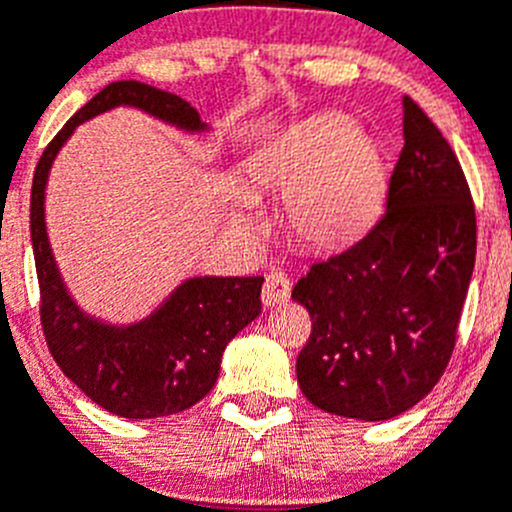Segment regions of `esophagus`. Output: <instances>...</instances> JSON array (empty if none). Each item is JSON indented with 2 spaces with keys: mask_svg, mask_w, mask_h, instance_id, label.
Returning a JSON list of instances; mask_svg holds the SVG:
<instances>
[{
  "mask_svg": "<svg viewBox=\"0 0 512 512\" xmlns=\"http://www.w3.org/2000/svg\"><path fill=\"white\" fill-rule=\"evenodd\" d=\"M290 290L292 282L285 272H270L265 280V287H262V302H265L267 307L282 305V302L290 300Z\"/></svg>",
  "mask_w": 512,
  "mask_h": 512,
  "instance_id": "34e87169",
  "label": "esophagus"
}]
</instances>
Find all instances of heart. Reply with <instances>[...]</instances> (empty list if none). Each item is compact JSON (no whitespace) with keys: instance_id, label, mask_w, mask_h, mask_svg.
Listing matches in <instances>:
<instances>
[{"instance_id":"b5f03b06","label":"heart","mask_w":512,"mask_h":512,"mask_svg":"<svg viewBox=\"0 0 512 512\" xmlns=\"http://www.w3.org/2000/svg\"><path fill=\"white\" fill-rule=\"evenodd\" d=\"M260 190L290 192L287 220L310 247H340L377 220L388 190L382 150L340 112H320L290 124L250 160ZM242 220L252 215L245 207Z\"/></svg>"}]
</instances>
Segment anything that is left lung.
I'll list each match as a JSON object with an SVG mask.
<instances>
[{
  "mask_svg": "<svg viewBox=\"0 0 512 512\" xmlns=\"http://www.w3.org/2000/svg\"><path fill=\"white\" fill-rule=\"evenodd\" d=\"M403 135L388 207L362 240L312 262L292 287L312 332L297 382L315 408L390 420L443 377L475 267V205L453 147L403 99Z\"/></svg>",
  "mask_w": 512,
  "mask_h": 512,
  "instance_id": "obj_1",
  "label": "left lung"
}]
</instances>
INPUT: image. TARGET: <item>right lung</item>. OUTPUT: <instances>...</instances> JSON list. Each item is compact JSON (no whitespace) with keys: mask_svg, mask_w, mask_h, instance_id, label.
Segmentation results:
<instances>
[{"mask_svg":"<svg viewBox=\"0 0 512 512\" xmlns=\"http://www.w3.org/2000/svg\"><path fill=\"white\" fill-rule=\"evenodd\" d=\"M130 104L177 124L205 130L187 99L152 84L112 82L94 94L42 152L32 180L29 230L39 280V320L49 352L89 400L119 418L145 420L200 403L220 375L227 342L262 312V277H192L147 320L114 327L84 315L69 297L44 227V187L59 147L74 127L107 109Z\"/></svg>","mask_w":512,"mask_h":512,"instance_id":"add662e5","label":"right lung"}]
</instances>
